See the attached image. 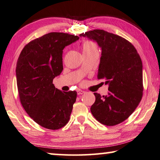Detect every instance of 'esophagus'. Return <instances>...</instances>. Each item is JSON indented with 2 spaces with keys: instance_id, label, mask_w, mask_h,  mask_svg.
<instances>
[{
  "instance_id": "34e87169",
  "label": "esophagus",
  "mask_w": 160,
  "mask_h": 160,
  "mask_svg": "<svg viewBox=\"0 0 160 160\" xmlns=\"http://www.w3.org/2000/svg\"><path fill=\"white\" fill-rule=\"evenodd\" d=\"M77 92H78V95H82V94H83L85 92V91H83V90H80V89H78L77 90Z\"/></svg>"
}]
</instances>
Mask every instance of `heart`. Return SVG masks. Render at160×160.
I'll use <instances>...</instances> for the list:
<instances>
[{"label": "heart", "mask_w": 160, "mask_h": 160, "mask_svg": "<svg viewBox=\"0 0 160 160\" xmlns=\"http://www.w3.org/2000/svg\"><path fill=\"white\" fill-rule=\"evenodd\" d=\"M82 52H89L92 51H98L97 45L95 42L90 40H86L82 43Z\"/></svg>", "instance_id": "1"}]
</instances>
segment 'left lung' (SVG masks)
<instances>
[{"mask_svg": "<svg viewBox=\"0 0 160 160\" xmlns=\"http://www.w3.org/2000/svg\"><path fill=\"white\" fill-rule=\"evenodd\" d=\"M98 42L102 49L98 79L108 85V95L94 93L90 111L107 126L118 125L132 113L142 98V62L134 45L118 35L93 30L80 35Z\"/></svg>", "mask_w": 160, "mask_h": 160, "instance_id": "8db88e82", "label": "left lung"}]
</instances>
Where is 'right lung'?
Instances as JSON below:
<instances>
[{"label": "right lung", "mask_w": 160, "mask_h": 160, "mask_svg": "<svg viewBox=\"0 0 160 160\" xmlns=\"http://www.w3.org/2000/svg\"><path fill=\"white\" fill-rule=\"evenodd\" d=\"M79 39L77 35L52 32L28 42L16 64V80L21 103L39 125L58 130L68 122L76 91L62 92L52 80L62 72V50Z\"/></svg>", "instance_id": "right-lung-1"}]
</instances>
